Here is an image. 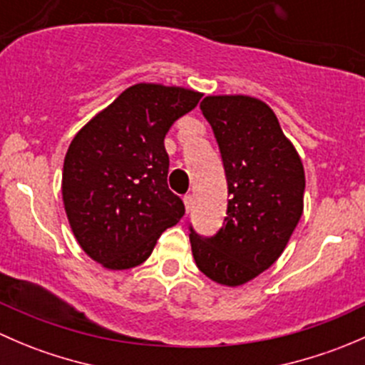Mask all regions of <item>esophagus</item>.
I'll use <instances>...</instances> for the list:
<instances>
[{
	"label": "esophagus",
	"mask_w": 365,
	"mask_h": 365,
	"mask_svg": "<svg viewBox=\"0 0 365 365\" xmlns=\"http://www.w3.org/2000/svg\"><path fill=\"white\" fill-rule=\"evenodd\" d=\"M183 203H185L187 212H190V208H192V203H194V196H190V194L183 196Z\"/></svg>",
	"instance_id": "obj_1"
}]
</instances>
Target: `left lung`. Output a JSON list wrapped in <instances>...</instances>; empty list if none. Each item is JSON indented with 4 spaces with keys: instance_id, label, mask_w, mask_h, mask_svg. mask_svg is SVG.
Returning a JSON list of instances; mask_svg holds the SVG:
<instances>
[{
    "instance_id": "obj_1",
    "label": "left lung",
    "mask_w": 365,
    "mask_h": 365,
    "mask_svg": "<svg viewBox=\"0 0 365 365\" xmlns=\"http://www.w3.org/2000/svg\"><path fill=\"white\" fill-rule=\"evenodd\" d=\"M201 111L219 143L227 180L224 226L190 233L197 268L237 288L279 259L304 212L305 173L270 106L249 95H208Z\"/></svg>"
}]
</instances>
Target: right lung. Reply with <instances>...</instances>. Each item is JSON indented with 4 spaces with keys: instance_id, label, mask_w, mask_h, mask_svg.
Returning a JSON list of instances; mask_svg holds the SVG:
<instances>
[{
    "instance_id": "right-lung-1",
    "label": "right lung",
    "mask_w": 365,
    "mask_h": 365,
    "mask_svg": "<svg viewBox=\"0 0 365 365\" xmlns=\"http://www.w3.org/2000/svg\"><path fill=\"white\" fill-rule=\"evenodd\" d=\"M201 95L182 86L134 84L70 143L61 178L68 224L81 249L108 270L148 259L162 231L185 213L168 187L164 138Z\"/></svg>"
}]
</instances>
